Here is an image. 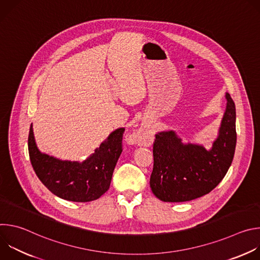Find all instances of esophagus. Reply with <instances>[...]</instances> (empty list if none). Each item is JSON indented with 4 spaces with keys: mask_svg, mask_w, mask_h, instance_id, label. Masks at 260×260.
Here are the masks:
<instances>
[{
    "mask_svg": "<svg viewBox=\"0 0 260 260\" xmlns=\"http://www.w3.org/2000/svg\"><path fill=\"white\" fill-rule=\"evenodd\" d=\"M136 138H137V137H136ZM138 138H139V137H138Z\"/></svg>",
    "mask_w": 260,
    "mask_h": 260,
    "instance_id": "1",
    "label": "esophagus"
}]
</instances>
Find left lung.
Instances as JSON below:
<instances>
[{
    "label": "left lung",
    "mask_w": 260,
    "mask_h": 260,
    "mask_svg": "<svg viewBox=\"0 0 260 260\" xmlns=\"http://www.w3.org/2000/svg\"><path fill=\"white\" fill-rule=\"evenodd\" d=\"M226 110L219 136L211 150L203 146L182 144L175 132L155 135L150 187L162 202L180 203L212 191L226 175L237 144L236 107L226 93Z\"/></svg>",
    "instance_id": "1"
}]
</instances>
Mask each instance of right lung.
I'll return each instance as SVG.
<instances>
[{
	"instance_id": "obj_1",
	"label": "right lung",
	"mask_w": 260,
	"mask_h": 260,
	"mask_svg": "<svg viewBox=\"0 0 260 260\" xmlns=\"http://www.w3.org/2000/svg\"><path fill=\"white\" fill-rule=\"evenodd\" d=\"M124 128L111 134L83 162L62 161L43 154L36 146L32 126L27 139L32 169L40 181L56 197L77 203L98 200L110 187L116 162L122 152Z\"/></svg>"
}]
</instances>
